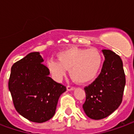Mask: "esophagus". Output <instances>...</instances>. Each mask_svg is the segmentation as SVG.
<instances>
[{
	"mask_svg": "<svg viewBox=\"0 0 134 134\" xmlns=\"http://www.w3.org/2000/svg\"><path fill=\"white\" fill-rule=\"evenodd\" d=\"M75 88L74 87H71V86H67V90L68 91H72V90H75Z\"/></svg>",
	"mask_w": 134,
	"mask_h": 134,
	"instance_id": "esophagus-1",
	"label": "esophagus"
}]
</instances>
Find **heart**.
Instances as JSON below:
<instances>
[{"label": "heart", "mask_w": 134, "mask_h": 134, "mask_svg": "<svg viewBox=\"0 0 134 134\" xmlns=\"http://www.w3.org/2000/svg\"><path fill=\"white\" fill-rule=\"evenodd\" d=\"M57 59H49L47 67L55 80H61L70 70V77L78 84H87L97 77L102 64L97 49L70 47L57 54Z\"/></svg>", "instance_id": "b5f03b06"}]
</instances>
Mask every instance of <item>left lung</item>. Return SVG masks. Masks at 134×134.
<instances>
[{
  "label": "left lung",
  "mask_w": 134,
  "mask_h": 134,
  "mask_svg": "<svg viewBox=\"0 0 134 134\" xmlns=\"http://www.w3.org/2000/svg\"><path fill=\"white\" fill-rule=\"evenodd\" d=\"M105 60L101 73L91 85L85 87L86 100L83 109L88 117L95 120L107 117L122 102L126 85L121 57L109 49H103Z\"/></svg>",
  "instance_id": "1"
}]
</instances>
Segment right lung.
Segmentation results:
<instances>
[{
    "label": "right lung",
    "mask_w": 134,
    "mask_h": 134,
    "mask_svg": "<svg viewBox=\"0 0 134 134\" xmlns=\"http://www.w3.org/2000/svg\"><path fill=\"white\" fill-rule=\"evenodd\" d=\"M40 52H30L11 67L8 89L15 109L30 121L43 123L55 114L66 87L49 77Z\"/></svg>",
    "instance_id": "obj_1"
}]
</instances>
